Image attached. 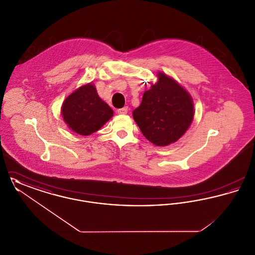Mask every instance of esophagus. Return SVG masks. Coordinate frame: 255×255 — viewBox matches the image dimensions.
<instances>
[{
    "label": "esophagus",
    "mask_w": 255,
    "mask_h": 255,
    "mask_svg": "<svg viewBox=\"0 0 255 255\" xmlns=\"http://www.w3.org/2000/svg\"><path fill=\"white\" fill-rule=\"evenodd\" d=\"M118 113L120 115H126L128 113V107H123L122 109L118 110Z\"/></svg>",
    "instance_id": "obj_1"
}]
</instances>
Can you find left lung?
Returning <instances> with one entry per match:
<instances>
[{"label":"left lung","mask_w":255,"mask_h":255,"mask_svg":"<svg viewBox=\"0 0 255 255\" xmlns=\"http://www.w3.org/2000/svg\"><path fill=\"white\" fill-rule=\"evenodd\" d=\"M146 91L133 118L141 133L153 144L169 145L187 131L194 117L190 95L165 73Z\"/></svg>","instance_id":"left-lung-1"}]
</instances>
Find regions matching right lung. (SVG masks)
Instances as JSON below:
<instances>
[{"label": "right lung", "instance_id": "add662e5", "mask_svg": "<svg viewBox=\"0 0 255 255\" xmlns=\"http://www.w3.org/2000/svg\"><path fill=\"white\" fill-rule=\"evenodd\" d=\"M62 117L74 133L89 135L113 117V110L98 97L94 84L81 86L63 102Z\"/></svg>", "mask_w": 255, "mask_h": 255}]
</instances>
